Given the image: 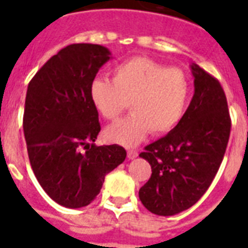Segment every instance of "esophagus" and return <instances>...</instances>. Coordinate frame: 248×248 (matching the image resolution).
I'll use <instances>...</instances> for the list:
<instances>
[{
	"mask_svg": "<svg viewBox=\"0 0 248 248\" xmlns=\"http://www.w3.org/2000/svg\"><path fill=\"white\" fill-rule=\"evenodd\" d=\"M138 155H139V153H138V152H136L135 149H128V151H127V157H128V159L136 158V157H138Z\"/></svg>",
	"mask_w": 248,
	"mask_h": 248,
	"instance_id": "esophagus-1",
	"label": "esophagus"
}]
</instances>
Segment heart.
Segmentation results:
<instances>
[{"label":"heart","instance_id":"b5f03b06","mask_svg":"<svg viewBox=\"0 0 248 248\" xmlns=\"http://www.w3.org/2000/svg\"><path fill=\"white\" fill-rule=\"evenodd\" d=\"M192 86L179 68L135 56L117 64L112 79L96 77L90 85L93 107L108 121H116L130 101L132 113L105 130L107 139L132 147L148 132L165 134L172 130L184 116Z\"/></svg>","mask_w":248,"mask_h":248}]
</instances>
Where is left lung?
<instances>
[{
    "label": "left lung",
    "mask_w": 248,
    "mask_h": 248,
    "mask_svg": "<svg viewBox=\"0 0 248 248\" xmlns=\"http://www.w3.org/2000/svg\"><path fill=\"white\" fill-rule=\"evenodd\" d=\"M194 95L180 122L140 153L152 167L139 198L152 214L171 216L197 203L217 173L232 121L227 96L215 77L192 64Z\"/></svg>",
    "instance_id": "8db88e82"
}]
</instances>
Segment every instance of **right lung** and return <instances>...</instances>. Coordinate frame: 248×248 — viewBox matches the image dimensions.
Here are the masks:
<instances>
[{
    "mask_svg": "<svg viewBox=\"0 0 248 248\" xmlns=\"http://www.w3.org/2000/svg\"><path fill=\"white\" fill-rule=\"evenodd\" d=\"M109 59L110 52L100 45H69L28 85L23 128L29 162L47 196L64 207L91 203L105 175L126 158L121 145L93 144L100 124L90 85Z\"/></svg>",
    "mask_w": 248,
    "mask_h": 248,
    "instance_id": "1",
    "label": "right lung"
}]
</instances>
